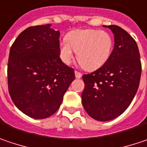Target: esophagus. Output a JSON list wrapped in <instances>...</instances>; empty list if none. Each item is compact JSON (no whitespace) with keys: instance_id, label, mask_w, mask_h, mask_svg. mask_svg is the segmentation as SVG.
I'll use <instances>...</instances> for the list:
<instances>
[{"instance_id":"esophagus-1","label":"esophagus","mask_w":147,"mask_h":147,"mask_svg":"<svg viewBox=\"0 0 147 147\" xmlns=\"http://www.w3.org/2000/svg\"><path fill=\"white\" fill-rule=\"evenodd\" d=\"M75 75H76V77L77 79H80L82 76V74L81 72H79V71H75Z\"/></svg>"}]
</instances>
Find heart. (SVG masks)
I'll return each instance as SVG.
<instances>
[{
  "mask_svg": "<svg viewBox=\"0 0 147 147\" xmlns=\"http://www.w3.org/2000/svg\"><path fill=\"white\" fill-rule=\"evenodd\" d=\"M113 47V40L107 31L96 29H78L69 32L60 44V53L65 64L76 58L87 71L99 69L108 61Z\"/></svg>",
  "mask_w": 147,
  "mask_h": 147,
  "instance_id": "obj_1",
  "label": "heart"
}]
</instances>
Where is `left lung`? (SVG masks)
Listing matches in <instances>:
<instances>
[{
    "label": "left lung",
    "mask_w": 147,
    "mask_h": 147,
    "mask_svg": "<svg viewBox=\"0 0 147 147\" xmlns=\"http://www.w3.org/2000/svg\"><path fill=\"white\" fill-rule=\"evenodd\" d=\"M107 27L115 38L111 56L99 69L82 76V105L90 117L100 121L115 119L127 109L138 90L142 74L136 40L118 26Z\"/></svg>",
    "instance_id": "1"
}]
</instances>
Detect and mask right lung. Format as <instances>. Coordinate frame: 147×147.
I'll return each instance as SVG.
<instances>
[{
    "instance_id": "obj_1",
    "label": "right lung",
    "mask_w": 147,
    "mask_h": 147,
    "mask_svg": "<svg viewBox=\"0 0 147 147\" xmlns=\"http://www.w3.org/2000/svg\"><path fill=\"white\" fill-rule=\"evenodd\" d=\"M50 26L23 30L12 44L8 59L10 96L21 111L35 119L52 116L75 79L73 68L60 58V31Z\"/></svg>"
}]
</instances>
